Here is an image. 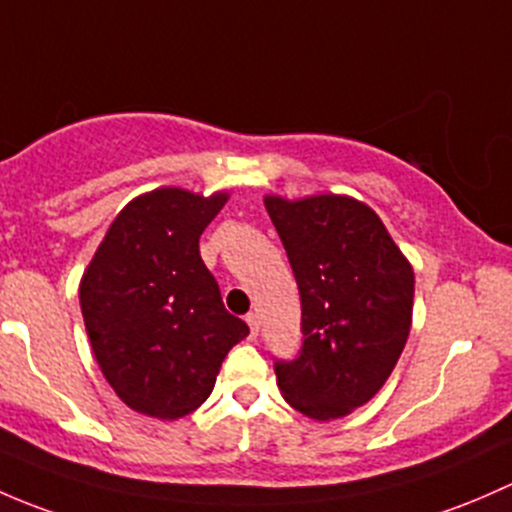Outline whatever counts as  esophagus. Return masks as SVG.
<instances>
[{
    "instance_id": "obj_1",
    "label": "esophagus",
    "mask_w": 512,
    "mask_h": 512,
    "mask_svg": "<svg viewBox=\"0 0 512 512\" xmlns=\"http://www.w3.org/2000/svg\"><path fill=\"white\" fill-rule=\"evenodd\" d=\"M246 323H249V328H251V335H258V328H261V320H258V313H249L246 315Z\"/></svg>"
}]
</instances>
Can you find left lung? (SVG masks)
Here are the masks:
<instances>
[{"label": "left lung", "mask_w": 512, "mask_h": 512, "mask_svg": "<svg viewBox=\"0 0 512 512\" xmlns=\"http://www.w3.org/2000/svg\"><path fill=\"white\" fill-rule=\"evenodd\" d=\"M300 293L303 342L276 360L278 389L310 419L370 402L409 337L414 271L377 214L337 194L303 202L266 197Z\"/></svg>", "instance_id": "left-lung-1"}]
</instances>
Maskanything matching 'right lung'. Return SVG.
<instances>
[{"instance_id":"1","label":"right lung","mask_w":512,"mask_h":512,"mask_svg":"<svg viewBox=\"0 0 512 512\" xmlns=\"http://www.w3.org/2000/svg\"><path fill=\"white\" fill-rule=\"evenodd\" d=\"M226 194L155 189L110 224L81 281L93 355L130 409L179 419L212 394L226 352L249 325L224 308L199 236Z\"/></svg>"}]
</instances>
